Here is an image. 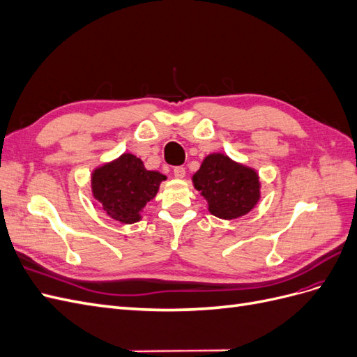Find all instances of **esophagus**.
I'll return each mask as SVG.
<instances>
[{"instance_id": "1", "label": "esophagus", "mask_w": 357, "mask_h": 357, "mask_svg": "<svg viewBox=\"0 0 357 357\" xmlns=\"http://www.w3.org/2000/svg\"><path fill=\"white\" fill-rule=\"evenodd\" d=\"M172 172H174V176L177 177V178H183L186 176V169L183 168V167H176L174 169H172Z\"/></svg>"}]
</instances>
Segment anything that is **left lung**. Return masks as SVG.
<instances>
[{"mask_svg":"<svg viewBox=\"0 0 357 357\" xmlns=\"http://www.w3.org/2000/svg\"><path fill=\"white\" fill-rule=\"evenodd\" d=\"M193 185L207 199L210 213L226 220L247 214L261 197L256 171L220 153L204 159Z\"/></svg>","mask_w":357,"mask_h":357,"instance_id":"left-lung-1","label":"left lung"}]
</instances>
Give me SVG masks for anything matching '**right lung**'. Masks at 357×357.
Wrapping results in <instances>:
<instances>
[{
    "label": "right lung",
    "mask_w": 357,
    "mask_h": 357,
    "mask_svg": "<svg viewBox=\"0 0 357 357\" xmlns=\"http://www.w3.org/2000/svg\"><path fill=\"white\" fill-rule=\"evenodd\" d=\"M165 178L158 171H147L142 159L123 153L93 171L92 192L112 219L135 223L142 219L144 205L156 197L160 181Z\"/></svg>",
    "instance_id": "obj_1"
}]
</instances>
